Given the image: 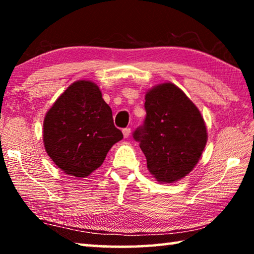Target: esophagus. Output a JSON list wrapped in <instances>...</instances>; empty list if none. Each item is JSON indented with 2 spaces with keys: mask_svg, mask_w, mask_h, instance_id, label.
<instances>
[{
  "mask_svg": "<svg viewBox=\"0 0 254 254\" xmlns=\"http://www.w3.org/2000/svg\"><path fill=\"white\" fill-rule=\"evenodd\" d=\"M122 132H123L124 137H128V135H130V133H131V128L130 127H126V128H123Z\"/></svg>",
  "mask_w": 254,
  "mask_h": 254,
  "instance_id": "1",
  "label": "esophagus"
}]
</instances>
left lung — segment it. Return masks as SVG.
<instances>
[{
    "label": "left lung",
    "instance_id": "1",
    "mask_svg": "<svg viewBox=\"0 0 254 254\" xmlns=\"http://www.w3.org/2000/svg\"><path fill=\"white\" fill-rule=\"evenodd\" d=\"M145 120L133 137L159 183H174L194 169L207 142L199 110L173 83L154 86L145 94Z\"/></svg>",
    "mask_w": 254,
    "mask_h": 254
}]
</instances>
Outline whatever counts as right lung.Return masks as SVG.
Instances as JSON below:
<instances>
[{"label":"right lung","instance_id":"right-lung-1","mask_svg":"<svg viewBox=\"0 0 254 254\" xmlns=\"http://www.w3.org/2000/svg\"><path fill=\"white\" fill-rule=\"evenodd\" d=\"M123 139L115 127L111 107L93 81L72 83L44 121V143L48 156L64 173L84 178L102 166L109 150Z\"/></svg>","mask_w":254,"mask_h":254}]
</instances>
